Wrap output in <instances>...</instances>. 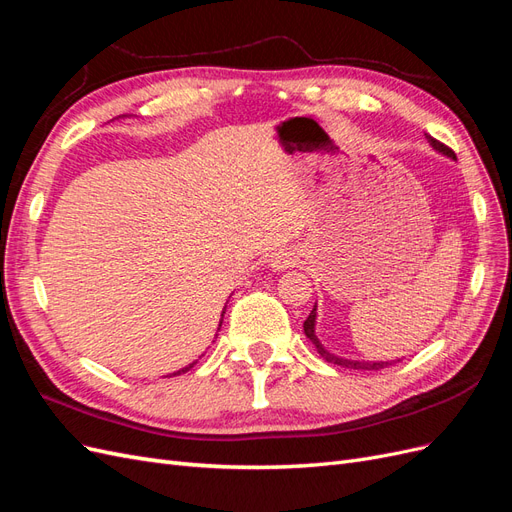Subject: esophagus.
I'll return each instance as SVG.
<instances>
[{"label": "esophagus", "instance_id": "obj_1", "mask_svg": "<svg viewBox=\"0 0 512 512\" xmlns=\"http://www.w3.org/2000/svg\"><path fill=\"white\" fill-rule=\"evenodd\" d=\"M290 265H294V256L288 254V252H280V254L271 256V267H273L275 271H282V269H286V267H290Z\"/></svg>", "mask_w": 512, "mask_h": 512}]
</instances>
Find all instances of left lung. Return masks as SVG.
<instances>
[{"mask_svg":"<svg viewBox=\"0 0 512 512\" xmlns=\"http://www.w3.org/2000/svg\"><path fill=\"white\" fill-rule=\"evenodd\" d=\"M427 141L433 145V149H438V151H442V153H446L448 158H455V151L451 149V147H446L444 143H440V141H436V138L433 136H427ZM314 322H316V305H314V309H312V314L307 316V320L303 322V331H305V335L312 339L314 342V346H316V350L320 352V356L322 359H327L329 363H335V365H342V367H350V369H374V371H378V369H384V367H389L391 363H384V361H380V363H363V361H346V359H337V356H333L331 352H327L324 350L322 346H320V342H318V337H316V333H314Z\"/></svg>","mask_w":512,"mask_h":512,"instance_id":"8db88e82","label":"left lung"}]
</instances>
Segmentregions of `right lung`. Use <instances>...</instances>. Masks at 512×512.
Here are the masks:
<instances>
[{
	"label": "right lung",
	"mask_w": 512,
	"mask_h": 512,
	"mask_svg": "<svg viewBox=\"0 0 512 512\" xmlns=\"http://www.w3.org/2000/svg\"><path fill=\"white\" fill-rule=\"evenodd\" d=\"M222 316H224V312H222ZM220 327H222V322H220ZM192 365H194V363H192ZM192 365H190V367H192ZM190 367H183V369H179V371H175V374H173V376H179V374H183V371H188V369H190Z\"/></svg>",
	"instance_id": "right-lung-1"
}]
</instances>
